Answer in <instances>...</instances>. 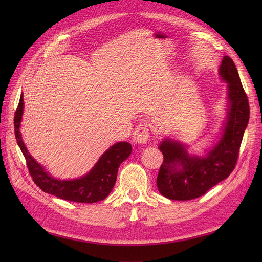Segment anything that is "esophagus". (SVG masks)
<instances>
[{"label":"esophagus","mask_w":262,"mask_h":262,"mask_svg":"<svg viewBox=\"0 0 262 262\" xmlns=\"http://www.w3.org/2000/svg\"><path fill=\"white\" fill-rule=\"evenodd\" d=\"M149 137V129L146 123H141L139 126H137L136 130H134V140H136L137 143L144 144L147 142Z\"/></svg>","instance_id":"esophagus-1"}]
</instances>
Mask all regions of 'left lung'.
<instances>
[{
  "instance_id": "8db88e82",
  "label": "left lung",
  "mask_w": 262,
  "mask_h": 262,
  "mask_svg": "<svg viewBox=\"0 0 262 262\" xmlns=\"http://www.w3.org/2000/svg\"><path fill=\"white\" fill-rule=\"evenodd\" d=\"M220 75L227 82L228 110L222 138L203 157L189 155L179 142L165 139L160 144L164 155L156 179L160 192L170 200L186 201L207 193L227 178L238 160L244 132L249 120V102L234 61L225 55Z\"/></svg>"
}]
</instances>
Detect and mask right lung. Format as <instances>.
<instances>
[{"mask_svg": "<svg viewBox=\"0 0 262 262\" xmlns=\"http://www.w3.org/2000/svg\"><path fill=\"white\" fill-rule=\"evenodd\" d=\"M23 109L24 100L21 94L14 117L15 138L26 160L29 175L35 184L43 192L53 194L63 200L81 203H94L104 200L116 184L119 166L132 152L131 144L128 142H119L114 144L101 155L93 169L82 178L73 180L55 179L45 171L42 166L38 164L27 152L19 132Z\"/></svg>", "mask_w": 262, "mask_h": 262, "instance_id": "obj_1", "label": "right lung"}]
</instances>
